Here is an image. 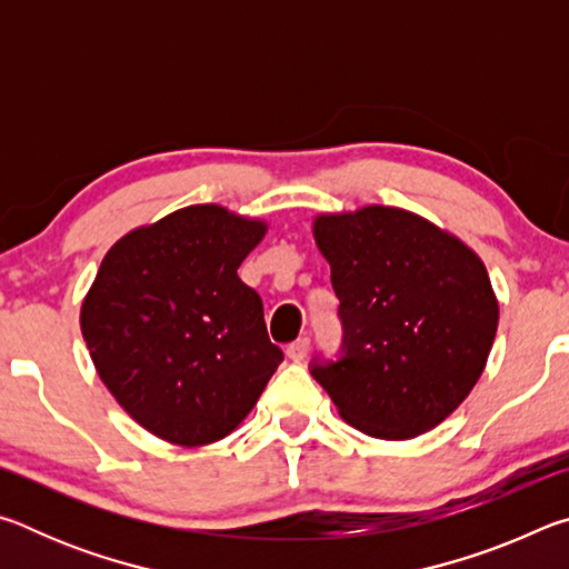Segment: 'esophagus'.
I'll use <instances>...</instances> for the list:
<instances>
[{
    "label": "esophagus",
    "instance_id": "34e87169",
    "mask_svg": "<svg viewBox=\"0 0 569 569\" xmlns=\"http://www.w3.org/2000/svg\"><path fill=\"white\" fill-rule=\"evenodd\" d=\"M308 346H311V341H308L306 336H303V339L293 341V343L288 346V349H286L288 359H291V361H303V359H306V353H308Z\"/></svg>",
    "mask_w": 569,
    "mask_h": 569
}]
</instances>
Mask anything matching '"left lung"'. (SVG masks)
Returning <instances> with one entry per match:
<instances>
[{"label":"left lung","instance_id":"obj_1","mask_svg":"<svg viewBox=\"0 0 569 569\" xmlns=\"http://www.w3.org/2000/svg\"><path fill=\"white\" fill-rule=\"evenodd\" d=\"M343 321V356L311 373L341 419L403 441L435 429L475 389L499 301L465 240L411 210L363 206L313 218Z\"/></svg>","mask_w":569,"mask_h":569}]
</instances>
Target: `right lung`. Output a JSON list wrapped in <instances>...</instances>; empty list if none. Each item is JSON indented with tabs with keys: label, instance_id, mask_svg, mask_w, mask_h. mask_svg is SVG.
Masks as SVG:
<instances>
[{
	"label": "right lung",
	"instance_id": "1",
	"mask_svg": "<svg viewBox=\"0 0 569 569\" xmlns=\"http://www.w3.org/2000/svg\"><path fill=\"white\" fill-rule=\"evenodd\" d=\"M266 230L223 206H188L104 253L80 329L114 401L158 439L203 447L228 437L283 361L261 296L238 278Z\"/></svg>",
	"mask_w": 569,
	"mask_h": 569
}]
</instances>
